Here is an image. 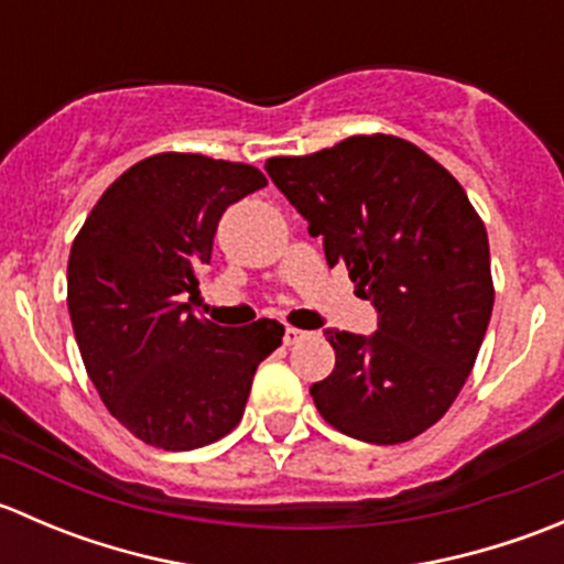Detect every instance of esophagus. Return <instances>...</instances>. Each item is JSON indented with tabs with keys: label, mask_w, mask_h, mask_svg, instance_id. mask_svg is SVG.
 Wrapping results in <instances>:
<instances>
[{
	"label": "esophagus",
	"mask_w": 564,
	"mask_h": 564,
	"mask_svg": "<svg viewBox=\"0 0 564 564\" xmlns=\"http://www.w3.org/2000/svg\"><path fill=\"white\" fill-rule=\"evenodd\" d=\"M305 335H308V333H303V329H297V327H286V333H283V344H286V346H294V344H300V340H303Z\"/></svg>",
	"instance_id": "esophagus-1"
}]
</instances>
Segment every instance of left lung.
Returning a JSON list of instances; mask_svg holds the SVG:
<instances>
[{"instance_id":"8db88e82","label":"left lung","mask_w":564,"mask_h":564,"mask_svg":"<svg viewBox=\"0 0 564 564\" xmlns=\"http://www.w3.org/2000/svg\"><path fill=\"white\" fill-rule=\"evenodd\" d=\"M267 174L379 311L373 338L324 329L335 368L311 388L324 420L371 445L429 431L471 373L494 308L482 218L460 182L398 135H349Z\"/></svg>"}]
</instances>
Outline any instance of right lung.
Wrapping results in <instances>:
<instances>
[{
  "mask_svg": "<svg viewBox=\"0 0 564 564\" xmlns=\"http://www.w3.org/2000/svg\"><path fill=\"white\" fill-rule=\"evenodd\" d=\"M267 185L248 163L161 152L106 187L67 259V308L108 412L144 445L196 451L242 420L253 373L283 324L218 327L180 303L196 294L226 207Z\"/></svg>",
  "mask_w": 564,
  "mask_h": 564,
  "instance_id": "1",
  "label": "right lung"
}]
</instances>
